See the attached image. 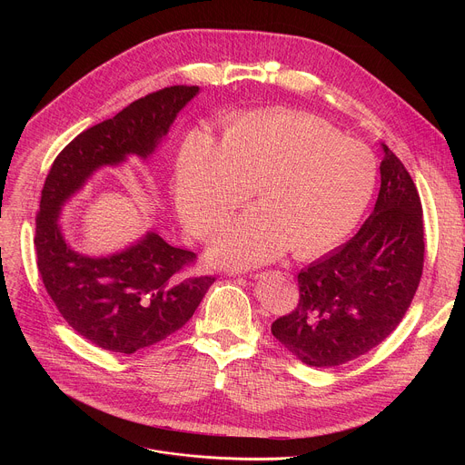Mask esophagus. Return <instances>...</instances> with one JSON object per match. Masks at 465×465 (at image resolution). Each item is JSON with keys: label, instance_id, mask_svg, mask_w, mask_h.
<instances>
[{"label": "esophagus", "instance_id": "obj_1", "mask_svg": "<svg viewBox=\"0 0 465 465\" xmlns=\"http://www.w3.org/2000/svg\"><path fill=\"white\" fill-rule=\"evenodd\" d=\"M253 280H257V278H261V274H250Z\"/></svg>", "mask_w": 465, "mask_h": 465}]
</instances>
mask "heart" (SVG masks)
<instances>
[{"label": "heart", "instance_id": "1", "mask_svg": "<svg viewBox=\"0 0 465 465\" xmlns=\"http://www.w3.org/2000/svg\"><path fill=\"white\" fill-rule=\"evenodd\" d=\"M377 182L371 151L341 138L325 121L264 110L235 117L221 145L206 130L183 140L174 167V201L185 228L208 237L242 201L259 204L228 223L210 255L246 269L283 255L316 257L359 224Z\"/></svg>", "mask_w": 465, "mask_h": 465}]
</instances>
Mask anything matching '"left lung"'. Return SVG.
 Instances as JSON below:
<instances>
[{"mask_svg":"<svg viewBox=\"0 0 465 465\" xmlns=\"http://www.w3.org/2000/svg\"><path fill=\"white\" fill-rule=\"evenodd\" d=\"M375 208L346 244L298 274L300 303L272 335L307 366L331 368L381 344L405 316L423 272L418 189L384 143Z\"/></svg>","mask_w":465,"mask_h":465,"instance_id":"obj_1","label":"left lung"}]
</instances>
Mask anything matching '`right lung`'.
Wrapping results in <instances>:
<instances>
[{
    "label": "right lung",
    "instance_id": "add662e5",
    "mask_svg": "<svg viewBox=\"0 0 465 465\" xmlns=\"http://www.w3.org/2000/svg\"><path fill=\"white\" fill-rule=\"evenodd\" d=\"M198 92L171 86L134 101L79 134L45 178L35 235L38 271L64 320L103 350L130 355L165 341L193 316L215 278L185 276L196 255L153 230L108 255L77 252L64 237L62 208L99 169L119 167L128 156L149 160Z\"/></svg>",
    "mask_w": 465,
    "mask_h": 465
}]
</instances>
